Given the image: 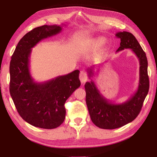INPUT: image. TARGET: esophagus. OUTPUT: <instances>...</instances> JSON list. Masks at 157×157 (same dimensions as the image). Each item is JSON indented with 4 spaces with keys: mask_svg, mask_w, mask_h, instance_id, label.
Returning <instances> with one entry per match:
<instances>
[{
    "mask_svg": "<svg viewBox=\"0 0 157 157\" xmlns=\"http://www.w3.org/2000/svg\"><path fill=\"white\" fill-rule=\"evenodd\" d=\"M79 78L82 83H85V82L87 81V79H88V75H87L86 72H84V71H81L80 73H79Z\"/></svg>",
    "mask_w": 157,
    "mask_h": 157,
    "instance_id": "esophagus-1",
    "label": "esophagus"
}]
</instances>
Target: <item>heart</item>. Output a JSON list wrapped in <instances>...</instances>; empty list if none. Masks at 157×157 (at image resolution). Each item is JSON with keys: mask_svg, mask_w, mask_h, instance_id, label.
Listing matches in <instances>:
<instances>
[{"mask_svg": "<svg viewBox=\"0 0 157 157\" xmlns=\"http://www.w3.org/2000/svg\"><path fill=\"white\" fill-rule=\"evenodd\" d=\"M106 38L105 36H99L96 37H94L88 41V46L90 48L96 50L100 48L103 44L105 43Z\"/></svg>", "mask_w": 157, "mask_h": 157, "instance_id": "b5f03b06", "label": "heart"}]
</instances>
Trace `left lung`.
<instances>
[{"instance_id":"left-lung-1","label":"left lung","mask_w":157,"mask_h":157,"mask_svg":"<svg viewBox=\"0 0 157 157\" xmlns=\"http://www.w3.org/2000/svg\"><path fill=\"white\" fill-rule=\"evenodd\" d=\"M116 36L121 39V46L116 52L131 49L139 58V84L137 91L128 100L122 104H114L100 94L92 79L86 82V102L90 117L93 123L101 129L119 128L134 121L141 110L150 86L147 57L136 37L124 31L117 33ZM87 72L91 79L94 75V67L87 69Z\"/></svg>"}]
</instances>
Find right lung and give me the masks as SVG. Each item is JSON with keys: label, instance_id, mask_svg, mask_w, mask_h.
<instances>
[{"label": "right lung", "instance_id": "add662e5", "mask_svg": "<svg viewBox=\"0 0 157 157\" xmlns=\"http://www.w3.org/2000/svg\"><path fill=\"white\" fill-rule=\"evenodd\" d=\"M59 25L34 28L18 42L10 64V92L21 118L43 129H54L64 121L66 100L80 86L79 70L38 83L30 73L32 48L44 39L59 34Z\"/></svg>", "mask_w": 157, "mask_h": 157}]
</instances>
